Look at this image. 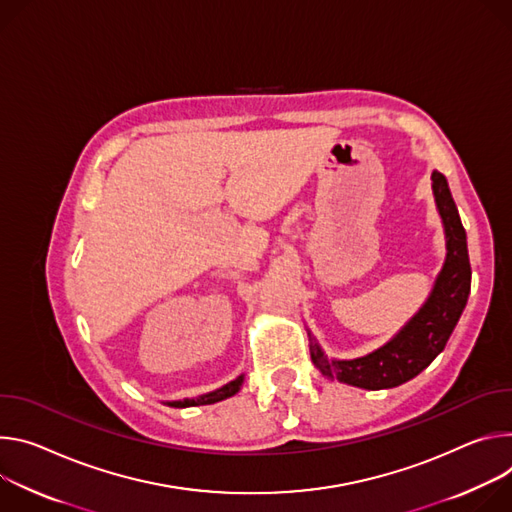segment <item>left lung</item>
<instances>
[{"label": "left lung", "instance_id": "obj_1", "mask_svg": "<svg viewBox=\"0 0 512 512\" xmlns=\"http://www.w3.org/2000/svg\"><path fill=\"white\" fill-rule=\"evenodd\" d=\"M431 181L445 232L447 254L427 301L384 346L354 360L327 358L313 333L307 329L311 360L323 376L366 390L401 386L423 372L443 352L453 327L458 325L468 303L472 282L466 230L449 193L447 179L433 170Z\"/></svg>", "mask_w": 512, "mask_h": 512}]
</instances>
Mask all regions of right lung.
<instances>
[{
    "instance_id": "1",
    "label": "right lung",
    "mask_w": 512,
    "mask_h": 512,
    "mask_svg": "<svg viewBox=\"0 0 512 512\" xmlns=\"http://www.w3.org/2000/svg\"><path fill=\"white\" fill-rule=\"evenodd\" d=\"M244 384V374H240L238 378H234L232 382L223 384L221 388L217 390H211L207 394H201L197 396V399H183V401H170L166 403L168 407H175V409H187V407H201V405H213V403H219V401H225L230 399V396L238 394L240 388Z\"/></svg>"
}]
</instances>
